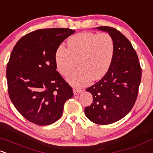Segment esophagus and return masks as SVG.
<instances>
[{
  "mask_svg": "<svg viewBox=\"0 0 153 153\" xmlns=\"http://www.w3.org/2000/svg\"><path fill=\"white\" fill-rule=\"evenodd\" d=\"M82 91H83V90H81V89H73V93L75 95H78V94H79L80 93H81Z\"/></svg>",
  "mask_w": 153,
  "mask_h": 153,
  "instance_id": "1",
  "label": "esophagus"
}]
</instances>
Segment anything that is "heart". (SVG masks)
Returning a JSON list of instances; mask_svg holds the SVG:
<instances>
[{"label": "heart", "instance_id": "heart-1", "mask_svg": "<svg viewBox=\"0 0 153 153\" xmlns=\"http://www.w3.org/2000/svg\"><path fill=\"white\" fill-rule=\"evenodd\" d=\"M67 45V48L63 45L57 48L55 63L59 73L67 77L73 70L74 60L78 59L80 69L68 78L73 86L81 87L108 72L115 52L114 42L108 33L82 32L69 38Z\"/></svg>", "mask_w": 153, "mask_h": 153}]
</instances>
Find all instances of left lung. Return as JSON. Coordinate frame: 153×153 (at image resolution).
<instances>
[{"label":"left lung","instance_id":"left-lung-1","mask_svg":"<svg viewBox=\"0 0 153 153\" xmlns=\"http://www.w3.org/2000/svg\"><path fill=\"white\" fill-rule=\"evenodd\" d=\"M97 29L108 32L113 38L114 56L105 76L86 89L92 95L93 101L84 111L92 123L108 125L123 119L134 105L141 68L136 52L121 32L109 26H100Z\"/></svg>","mask_w":153,"mask_h":153}]
</instances>
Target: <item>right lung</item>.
<instances>
[{"label":"right lung","mask_w":153,"mask_h":153,"mask_svg":"<svg viewBox=\"0 0 153 153\" xmlns=\"http://www.w3.org/2000/svg\"><path fill=\"white\" fill-rule=\"evenodd\" d=\"M75 30L39 29L16 43L6 67L8 91L22 117L38 125L54 123L73 96L72 87L56 70L55 53Z\"/></svg>","instance_id":"1"}]
</instances>
